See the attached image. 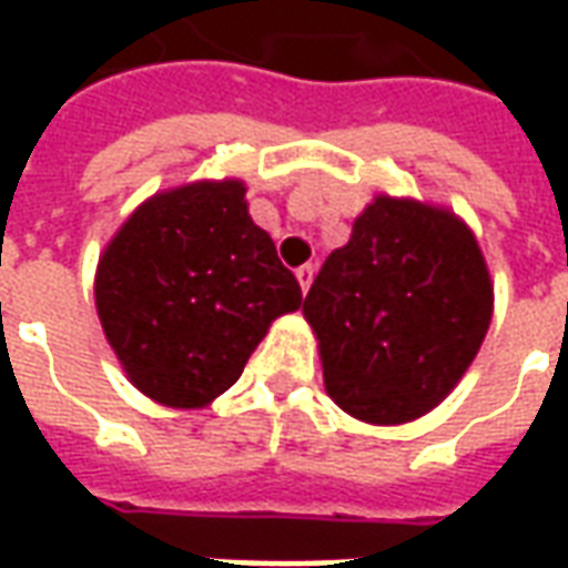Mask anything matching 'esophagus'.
Here are the masks:
<instances>
[{"mask_svg":"<svg viewBox=\"0 0 568 568\" xmlns=\"http://www.w3.org/2000/svg\"><path fill=\"white\" fill-rule=\"evenodd\" d=\"M297 283H301V292H307L310 283H313V267L310 264H304V267H297Z\"/></svg>","mask_w":568,"mask_h":568,"instance_id":"esophagus-1","label":"esophagus"}]
</instances>
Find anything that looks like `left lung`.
<instances>
[{
  "label": "left lung",
  "mask_w": 568,
  "mask_h": 568,
  "mask_svg": "<svg viewBox=\"0 0 568 568\" xmlns=\"http://www.w3.org/2000/svg\"><path fill=\"white\" fill-rule=\"evenodd\" d=\"M325 389L349 417L398 426L440 405L487 337L493 283L453 212L374 197L304 297Z\"/></svg>",
  "instance_id": "obj_1"
}]
</instances>
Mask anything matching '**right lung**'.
<instances>
[{
	"label": "right lung",
	"instance_id": "add662e5",
	"mask_svg": "<svg viewBox=\"0 0 568 568\" xmlns=\"http://www.w3.org/2000/svg\"><path fill=\"white\" fill-rule=\"evenodd\" d=\"M301 307L295 273L252 222L240 179L161 191L97 267V313L130 383L166 407L231 389L271 322Z\"/></svg>",
	"mask_w": 568,
	"mask_h": 568
}]
</instances>
